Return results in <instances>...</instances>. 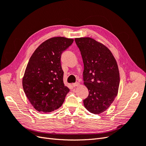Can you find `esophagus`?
Masks as SVG:
<instances>
[{"label": "esophagus", "mask_w": 146, "mask_h": 146, "mask_svg": "<svg viewBox=\"0 0 146 146\" xmlns=\"http://www.w3.org/2000/svg\"><path fill=\"white\" fill-rule=\"evenodd\" d=\"M72 86L74 87H77L78 86H80V83H79L78 82H77V83H72Z\"/></svg>", "instance_id": "obj_1"}]
</instances>
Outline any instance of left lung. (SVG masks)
I'll use <instances>...</instances> for the list:
<instances>
[{"instance_id":"left-lung-1","label":"left lung","mask_w":146,"mask_h":146,"mask_svg":"<svg viewBox=\"0 0 146 146\" xmlns=\"http://www.w3.org/2000/svg\"><path fill=\"white\" fill-rule=\"evenodd\" d=\"M75 41L83 59L84 85L89 91L84 106L90 113L100 114L117 94L120 78L117 62L109 48L94 39L78 38Z\"/></svg>"}]
</instances>
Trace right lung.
<instances>
[{
    "label": "right lung",
    "mask_w": 146,
    "mask_h": 146,
    "mask_svg": "<svg viewBox=\"0 0 146 146\" xmlns=\"http://www.w3.org/2000/svg\"><path fill=\"white\" fill-rule=\"evenodd\" d=\"M73 39L54 37L43 42L31 56L23 78L25 94L38 111L50 113L63 104L69 89L63 82L61 55Z\"/></svg>",
    "instance_id": "1"
}]
</instances>
